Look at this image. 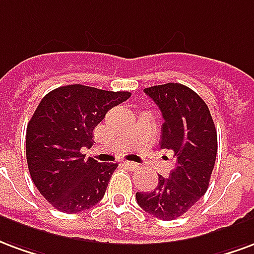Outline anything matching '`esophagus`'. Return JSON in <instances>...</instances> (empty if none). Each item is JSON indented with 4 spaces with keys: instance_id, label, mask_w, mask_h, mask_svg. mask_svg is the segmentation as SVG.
I'll return each mask as SVG.
<instances>
[{
    "instance_id": "34e87169",
    "label": "esophagus",
    "mask_w": 254,
    "mask_h": 254,
    "mask_svg": "<svg viewBox=\"0 0 254 254\" xmlns=\"http://www.w3.org/2000/svg\"><path fill=\"white\" fill-rule=\"evenodd\" d=\"M125 164H126V166H127V168H128V169H131V170L138 169V168H139V165H138L136 162H131V161H126Z\"/></svg>"
}]
</instances>
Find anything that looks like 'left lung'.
Returning a JSON list of instances; mask_svg holds the SVG:
<instances>
[{"label": "left lung", "mask_w": 254, "mask_h": 254, "mask_svg": "<svg viewBox=\"0 0 254 254\" xmlns=\"http://www.w3.org/2000/svg\"><path fill=\"white\" fill-rule=\"evenodd\" d=\"M161 109V149L173 151L175 168L160 176L151 192H136L142 210L162 221L184 215L204 195L215 165L218 138L210 109L199 94L181 84L143 89Z\"/></svg>", "instance_id": "obj_1"}]
</instances>
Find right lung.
<instances>
[{"mask_svg":"<svg viewBox=\"0 0 254 254\" xmlns=\"http://www.w3.org/2000/svg\"><path fill=\"white\" fill-rule=\"evenodd\" d=\"M129 96L75 84L39 103L27 126V162L33 184L57 210L75 214L103 199L118 164L85 158L81 149L92 147L94 127Z\"/></svg>","mask_w":254,"mask_h":254,"instance_id":"1","label":"right lung"}]
</instances>
